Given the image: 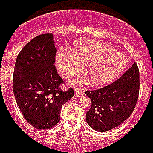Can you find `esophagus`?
<instances>
[{
	"mask_svg": "<svg viewBox=\"0 0 153 153\" xmlns=\"http://www.w3.org/2000/svg\"><path fill=\"white\" fill-rule=\"evenodd\" d=\"M84 93H85V91H84L83 89H80V88L75 89V96H82Z\"/></svg>",
	"mask_w": 153,
	"mask_h": 153,
	"instance_id": "esophagus-1",
	"label": "esophagus"
}]
</instances>
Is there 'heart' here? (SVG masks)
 <instances>
[{
  "label": "heart",
  "instance_id": "1",
  "mask_svg": "<svg viewBox=\"0 0 153 153\" xmlns=\"http://www.w3.org/2000/svg\"><path fill=\"white\" fill-rule=\"evenodd\" d=\"M87 65V73L93 85H105L120 77L125 71L128 59L112 45L98 40L87 39L75 44L74 53L61 51L56 56L58 71L66 78L78 74ZM83 85L88 82L85 75L72 81Z\"/></svg>",
  "mask_w": 153,
  "mask_h": 153
}]
</instances>
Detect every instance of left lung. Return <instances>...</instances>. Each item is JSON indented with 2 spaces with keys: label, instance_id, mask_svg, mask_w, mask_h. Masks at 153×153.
Listing matches in <instances>:
<instances>
[{
  "label": "left lung",
  "instance_id": "8db88e82",
  "mask_svg": "<svg viewBox=\"0 0 153 153\" xmlns=\"http://www.w3.org/2000/svg\"><path fill=\"white\" fill-rule=\"evenodd\" d=\"M139 93V71L134 62L116 82L96 91H87L91 106L85 115L86 123L97 132H107L133 113Z\"/></svg>",
  "mask_w": 153,
  "mask_h": 153
}]
</instances>
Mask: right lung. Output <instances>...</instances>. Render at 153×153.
I'll list each match as a JSON object with an SVG mask.
<instances>
[{
	"instance_id": "1",
	"label": "right lung",
	"mask_w": 153,
	"mask_h": 153,
	"mask_svg": "<svg viewBox=\"0 0 153 153\" xmlns=\"http://www.w3.org/2000/svg\"><path fill=\"white\" fill-rule=\"evenodd\" d=\"M53 33L33 38L17 56L13 91L24 118L39 129H48L60 120L62 105L74 95L62 91L63 83L54 66L57 48Z\"/></svg>"
}]
</instances>
